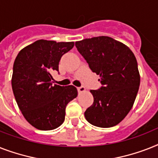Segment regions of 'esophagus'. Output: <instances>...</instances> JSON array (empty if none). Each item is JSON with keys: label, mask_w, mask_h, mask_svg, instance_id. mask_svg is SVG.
<instances>
[{"label": "esophagus", "mask_w": 158, "mask_h": 158, "mask_svg": "<svg viewBox=\"0 0 158 158\" xmlns=\"http://www.w3.org/2000/svg\"><path fill=\"white\" fill-rule=\"evenodd\" d=\"M86 88L83 87V86H81V87H79V88H78V91H79V92H85Z\"/></svg>", "instance_id": "34e87169"}]
</instances>
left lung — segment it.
Here are the masks:
<instances>
[{"mask_svg": "<svg viewBox=\"0 0 158 158\" xmlns=\"http://www.w3.org/2000/svg\"><path fill=\"white\" fill-rule=\"evenodd\" d=\"M75 46L102 84L90 91L94 101L84 113L85 118L99 127L116 126L130 112L139 90L140 76L134 53L124 44L103 35L76 41Z\"/></svg>", "mask_w": 158, "mask_h": 158, "instance_id": "obj_1", "label": "left lung"}]
</instances>
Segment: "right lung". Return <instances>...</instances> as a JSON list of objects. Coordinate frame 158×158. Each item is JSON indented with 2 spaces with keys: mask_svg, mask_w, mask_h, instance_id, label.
Segmentation results:
<instances>
[{
  "mask_svg": "<svg viewBox=\"0 0 158 158\" xmlns=\"http://www.w3.org/2000/svg\"><path fill=\"white\" fill-rule=\"evenodd\" d=\"M74 42L39 40L19 52L11 79L19 110L36 129L53 130L63 123L67 104L78 96L72 85L53 84L51 73L58 71L62 55L74 47Z\"/></svg>",
  "mask_w": 158,
  "mask_h": 158,
  "instance_id": "obj_1",
  "label": "right lung"
}]
</instances>
